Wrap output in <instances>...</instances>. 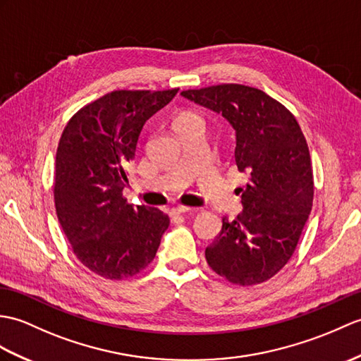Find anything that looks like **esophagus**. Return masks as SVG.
Masks as SVG:
<instances>
[{
    "mask_svg": "<svg viewBox=\"0 0 361 361\" xmlns=\"http://www.w3.org/2000/svg\"><path fill=\"white\" fill-rule=\"evenodd\" d=\"M192 211V207L188 206H173L171 209V215H180V214H188Z\"/></svg>",
    "mask_w": 361,
    "mask_h": 361,
    "instance_id": "34e87169",
    "label": "esophagus"
}]
</instances>
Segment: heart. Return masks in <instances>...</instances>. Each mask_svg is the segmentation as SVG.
<instances>
[{
  "label": "heart",
  "instance_id": "b5f03b06",
  "mask_svg": "<svg viewBox=\"0 0 361 361\" xmlns=\"http://www.w3.org/2000/svg\"><path fill=\"white\" fill-rule=\"evenodd\" d=\"M189 126H204V121L195 112H181L177 118V130H181Z\"/></svg>",
  "mask_w": 361,
  "mask_h": 361
}]
</instances>
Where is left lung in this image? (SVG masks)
Masks as SVG:
<instances>
[{
	"mask_svg": "<svg viewBox=\"0 0 361 361\" xmlns=\"http://www.w3.org/2000/svg\"><path fill=\"white\" fill-rule=\"evenodd\" d=\"M181 95L231 123L235 164L249 175L238 189L243 211L233 221L223 219L220 233L206 247L207 264L240 286L269 280L294 254L312 209L311 155L300 124L255 87L219 85Z\"/></svg>",
	"mask_w": 361,
	"mask_h": 361,
	"instance_id": "obj_1",
	"label": "left lung"
}]
</instances>
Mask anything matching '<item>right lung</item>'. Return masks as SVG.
<instances>
[{"instance_id":"add662e5","label":"right lung","mask_w":361,"mask_h":361,"mask_svg":"<svg viewBox=\"0 0 361 361\" xmlns=\"http://www.w3.org/2000/svg\"><path fill=\"white\" fill-rule=\"evenodd\" d=\"M115 90L75 114L58 142L54 198L64 235L89 271L109 280L152 262L169 216L123 197L142 126L177 95Z\"/></svg>"}]
</instances>
